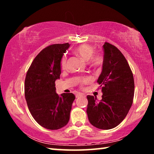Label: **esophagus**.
I'll list each match as a JSON object with an SVG mask.
<instances>
[{
	"label": "esophagus",
	"instance_id": "1",
	"mask_svg": "<svg viewBox=\"0 0 154 154\" xmlns=\"http://www.w3.org/2000/svg\"><path fill=\"white\" fill-rule=\"evenodd\" d=\"M83 96V94L82 93H77L76 94H75V96H76V98H79V96Z\"/></svg>",
	"mask_w": 154,
	"mask_h": 154
}]
</instances>
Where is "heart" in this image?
Wrapping results in <instances>:
<instances>
[{
    "mask_svg": "<svg viewBox=\"0 0 154 154\" xmlns=\"http://www.w3.org/2000/svg\"><path fill=\"white\" fill-rule=\"evenodd\" d=\"M75 54H76L81 58L84 60L85 61H89V64L92 67L98 68L103 65L104 62L103 56L100 54L94 53V47L88 45V44H83L77 47L74 50ZM67 64V57L64 55L62 57L60 60V67L62 70L66 69ZM91 81V79L88 77H81L78 79V83L80 84H86Z\"/></svg>",
    "mask_w": 154,
    "mask_h": 154,
    "instance_id": "obj_1",
    "label": "heart"
}]
</instances>
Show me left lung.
<instances>
[{"label": "left lung", "instance_id": "obj_1", "mask_svg": "<svg viewBox=\"0 0 154 154\" xmlns=\"http://www.w3.org/2000/svg\"><path fill=\"white\" fill-rule=\"evenodd\" d=\"M103 71L97 82L102 89V100L87 96V114L90 124L99 129L113 128L126 118L133 103L134 82L126 58L112 44L103 45Z\"/></svg>", "mask_w": 154, "mask_h": 154}]
</instances>
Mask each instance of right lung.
I'll list each match as a JSON object with an SVG mask.
<instances>
[{"mask_svg": "<svg viewBox=\"0 0 154 154\" xmlns=\"http://www.w3.org/2000/svg\"><path fill=\"white\" fill-rule=\"evenodd\" d=\"M70 45L53 44L35 57L25 79L24 94L33 118L45 128L58 130L69 121L75 96L56 92L55 82L61 74L60 60Z\"/></svg>", "mask_w": 154, "mask_h": 154, "instance_id": "right-lung-1", "label": "right lung"}]
</instances>
